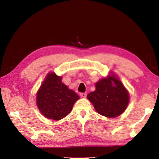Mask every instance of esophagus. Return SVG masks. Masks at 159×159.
<instances>
[{"label":"esophagus","mask_w":159,"mask_h":159,"mask_svg":"<svg viewBox=\"0 0 159 159\" xmlns=\"http://www.w3.org/2000/svg\"><path fill=\"white\" fill-rule=\"evenodd\" d=\"M80 97H81V98H86V96H87V94L85 93H81L80 94Z\"/></svg>","instance_id":"34e87169"}]
</instances>
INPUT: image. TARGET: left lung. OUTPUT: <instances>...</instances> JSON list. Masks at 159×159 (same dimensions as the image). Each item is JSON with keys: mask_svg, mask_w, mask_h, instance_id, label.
Returning <instances> with one entry per match:
<instances>
[{"mask_svg": "<svg viewBox=\"0 0 159 159\" xmlns=\"http://www.w3.org/2000/svg\"><path fill=\"white\" fill-rule=\"evenodd\" d=\"M96 90L87 98L99 114L109 118L118 116L125 111L129 102V94L115 76L96 83Z\"/></svg>", "mask_w": 159, "mask_h": 159, "instance_id": "left-lung-1", "label": "left lung"}]
</instances>
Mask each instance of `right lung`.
<instances>
[{"label": "right lung", "instance_id": "add662e5", "mask_svg": "<svg viewBox=\"0 0 159 159\" xmlns=\"http://www.w3.org/2000/svg\"><path fill=\"white\" fill-rule=\"evenodd\" d=\"M79 96L61 83V78L50 73L37 93L36 103L41 112L49 119L60 120L71 111Z\"/></svg>", "mask_w": 159, "mask_h": 159}]
</instances>
